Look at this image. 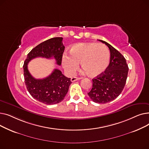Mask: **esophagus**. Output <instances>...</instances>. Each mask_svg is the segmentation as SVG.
I'll use <instances>...</instances> for the list:
<instances>
[{"label":"esophagus","mask_w":149,"mask_h":149,"mask_svg":"<svg viewBox=\"0 0 149 149\" xmlns=\"http://www.w3.org/2000/svg\"><path fill=\"white\" fill-rule=\"evenodd\" d=\"M81 79V78H78V77H74L72 78H71V79H70V81H71L72 82H74V81H75L78 80H80Z\"/></svg>","instance_id":"obj_1"}]
</instances>
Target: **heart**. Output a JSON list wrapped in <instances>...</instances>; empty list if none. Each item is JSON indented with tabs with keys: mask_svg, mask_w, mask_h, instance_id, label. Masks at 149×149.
Here are the masks:
<instances>
[{
	"mask_svg": "<svg viewBox=\"0 0 149 149\" xmlns=\"http://www.w3.org/2000/svg\"><path fill=\"white\" fill-rule=\"evenodd\" d=\"M70 56L63 57V66L69 74H73L80 62L81 66L89 76L95 77L104 72L110 63V53L101 43H79L69 49Z\"/></svg>",
	"mask_w": 149,
	"mask_h": 149,
	"instance_id": "obj_1",
	"label": "heart"
}]
</instances>
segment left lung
Returning a JSON list of instances; mask_svg holds the SVG:
<instances>
[{"instance_id":"obj_1","label":"left lung","mask_w":149,"mask_h":149,"mask_svg":"<svg viewBox=\"0 0 149 149\" xmlns=\"http://www.w3.org/2000/svg\"><path fill=\"white\" fill-rule=\"evenodd\" d=\"M110 50V63L104 72L92 79V88L88 95L95 103H107L118 97L126 84L129 71L126 60L123 55L106 42Z\"/></svg>"}]
</instances>
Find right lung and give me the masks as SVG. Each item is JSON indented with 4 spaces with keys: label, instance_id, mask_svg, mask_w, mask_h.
Masks as SVG:
<instances>
[{
    "label": "right lung",
    "instance_id": "obj_1",
    "mask_svg": "<svg viewBox=\"0 0 149 149\" xmlns=\"http://www.w3.org/2000/svg\"><path fill=\"white\" fill-rule=\"evenodd\" d=\"M62 37H54L36 46L28 54L23 66V75L27 90L34 99L46 104H57L63 100L68 92L70 79L65 77L60 70L55 69L43 79H36L28 69V63L36 57L54 58L60 66L65 46Z\"/></svg>",
    "mask_w": 149,
    "mask_h": 149
}]
</instances>
